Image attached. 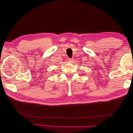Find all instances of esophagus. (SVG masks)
Returning a JSON list of instances; mask_svg holds the SVG:
<instances>
[{
    "label": "esophagus",
    "instance_id": "1",
    "mask_svg": "<svg viewBox=\"0 0 133 133\" xmlns=\"http://www.w3.org/2000/svg\"><path fill=\"white\" fill-rule=\"evenodd\" d=\"M68 61H69V62H72V61H73V59L71 58H69L68 59Z\"/></svg>",
    "mask_w": 133,
    "mask_h": 133
}]
</instances>
